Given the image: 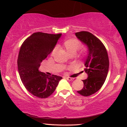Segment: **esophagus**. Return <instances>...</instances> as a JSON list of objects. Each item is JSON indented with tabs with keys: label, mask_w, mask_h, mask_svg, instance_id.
I'll use <instances>...</instances> for the list:
<instances>
[{
	"label": "esophagus",
	"mask_w": 127,
	"mask_h": 127,
	"mask_svg": "<svg viewBox=\"0 0 127 127\" xmlns=\"http://www.w3.org/2000/svg\"><path fill=\"white\" fill-rule=\"evenodd\" d=\"M66 79L68 80V81H73L74 79V78H70V77H66Z\"/></svg>",
	"instance_id": "esophagus-1"
}]
</instances>
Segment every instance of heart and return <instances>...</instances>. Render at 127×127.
Returning a JSON list of instances; mask_svg holds the SVG:
<instances>
[{"instance_id":"1","label":"heart","mask_w":127,"mask_h":127,"mask_svg":"<svg viewBox=\"0 0 127 127\" xmlns=\"http://www.w3.org/2000/svg\"><path fill=\"white\" fill-rule=\"evenodd\" d=\"M63 46L67 53L70 55H75L76 52L81 49V43L76 39H70L65 40L63 43ZM55 51V49L53 50L52 52Z\"/></svg>"}]
</instances>
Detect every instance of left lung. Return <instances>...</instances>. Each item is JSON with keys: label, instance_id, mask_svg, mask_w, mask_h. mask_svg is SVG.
Here are the masks:
<instances>
[{"label": "left lung", "instance_id": "1", "mask_svg": "<svg viewBox=\"0 0 127 127\" xmlns=\"http://www.w3.org/2000/svg\"><path fill=\"white\" fill-rule=\"evenodd\" d=\"M75 35L88 48L84 63V72L88 78L82 81L83 88L77 91L86 97L98 91L105 82L109 71L108 55L103 43L92 33L83 31L76 33Z\"/></svg>", "mask_w": 127, "mask_h": 127}]
</instances>
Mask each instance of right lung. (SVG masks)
Returning a JSON list of instances; mask_svg holds the SVG:
<instances>
[{
	"label": "right lung",
	"instance_id": "add662e5",
	"mask_svg": "<svg viewBox=\"0 0 127 127\" xmlns=\"http://www.w3.org/2000/svg\"><path fill=\"white\" fill-rule=\"evenodd\" d=\"M62 34L37 32L24 40L20 48L17 65L21 80L33 95L45 98L54 92L62 77L48 76L39 71L42 60L54 49Z\"/></svg>",
	"mask_w": 127,
	"mask_h": 127
}]
</instances>
